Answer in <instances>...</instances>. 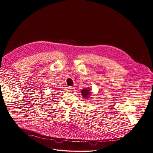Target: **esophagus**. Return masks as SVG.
<instances>
[{
	"label": "esophagus",
	"instance_id": "esophagus-1",
	"mask_svg": "<svg viewBox=\"0 0 153 153\" xmlns=\"http://www.w3.org/2000/svg\"><path fill=\"white\" fill-rule=\"evenodd\" d=\"M74 87H67V90L70 92H72L74 90Z\"/></svg>",
	"mask_w": 153,
	"mask_h": 153
}]
</instances>
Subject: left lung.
I'll use <instances>...</instances> for the list:
<instances>
[{"label": "left lung", "mask_w": 153, "mask_h": 153, "mask_svg": "<svg viewBox=\"0 0 153 153\" xmlns=\"http://www.w3.org/2000/svg\"><path fill=\"white\" fill-rule=\"evenodd\" d=\"M81 93L82 97L87 100L91 95V88H84L82 90H81Z\"/></svg>", "instance_id": "8db88e82"}]
</instances>
